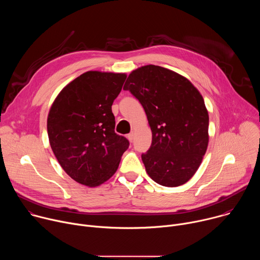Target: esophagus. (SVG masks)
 Returning a JSON list of instances; mask_svg holds the SVG:
<instances>
[{"label":"esophagus","mask_w":260,"mask_h":260,"mask_svg":"<svg viewBox=\"0 0 260 260\" xmlns=\"http://www.w3.org/2000/svg\"><path fill=\"white\" fill-rule=\"evenodd\" d=\"M127 139H128L129 142H133V140H134V133L128 134V135H127Z\"/></svg>","instance_id":"1"}]
</instances>
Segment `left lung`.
<instances>
[{"instance_id": "8db88e82", "label": "left lung", "mask_w": 260, "mask_h": 260, "mask_svg": "<svg viewBox=\"0 0 260 260\" xmlns=\"http://www.w3.org/2000/svg\"><path fill=\"white\" fill-rule=\"evenodd\" d=\"M143 106L152 143L142 160L156 183L177 187L200 168L209 144V114L198 88L180 74L154 64L134 70L126 79Z\"/></svg>"}]
</instances>
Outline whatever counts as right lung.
<instances>
[{
  "label": "right lung",
  "mask_w": 260,
  "mask_h": 260,
  "mask_svg": "<svg viewBox=\"0 0 260 260\" xmlns=\"http://www.w3.org/2000/svg\"><path fill=\"white\" fill-rule=\"evenodd\" d=\"M125 73L88 71L66 85L52 103L47 132L63 171L76 182L96 187L112 177L129 142L114 132L112 104Z\"/></svg>",
  "instance_id": "add662e5"
}]
</instances>
